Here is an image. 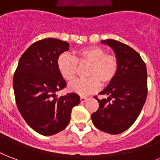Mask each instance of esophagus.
<instances>
[{"label": "esophagus", "instance_id": "1", "mask_svg": "<svg viewBox=\"0 0 160 160\" xmlns=\"http://www.w3.org/2000/svg\"><path fill=\"white\" fill-rule=\"evenodd\" d=\"M87 100L86 96H80V102H85Z\"/></svg>", "mask_w": 160, "mask_h": 160}]
</instances>
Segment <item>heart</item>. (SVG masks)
I'll return each instance as SVG.
<instances>
[{
  "label": "heart",
  "mask_w": 160,
  "mask_h": 160,
  "mask_svg": "<svg viewBox=\"0 0 160 160\" xmlns=\"http://www.w3.org/2000/svg\"><path fill=\"white\" fill-rule=\"evenodd\" d=\"M78 63L90 64L88 79L78 80L69 85V91L82 96L96 92L102 83H109L118 74L119 64L114 55L107 54L103 48L96 46L80 49L76 57L64 53L59 55L57 62L58 72L67 81H73L76 77Z\"/></svg>",
  "instance_id": "heart-1"
}]
</instances>
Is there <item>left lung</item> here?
Returning a JSON list of instances; mask_svg holds the SVG:
<instances>
[{"mask_svg":"<svg viewBox=\"0 0 160 160\" xmlns=\"http://www.w3.org/2000/svg\"><path fill=\"white\" fill-rule=\"evenodd\" d=\"M102 43L112 48L119 68L115 78L100 92L107 99L99 100V108L92 113L91 120L96 128L110 134H119L134 123L145 103L147 68L133 48L113 39L102 40Z\"/></svg>","mask_w":160,"mask_h":160,"instance_id":"1","label":"left lung"}]
</instances>
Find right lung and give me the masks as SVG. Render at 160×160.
<instances>
[{
    "mask_svg": "<svg viewBox=\"0 0 160 160\" xmlns=\"http://www.w3.org/2000/svg\"><path fill=\"white\" fill-rule=\"evenodd\" d=\"M69 46L56 38L35 42L21 56L13 77L16 103L21 115L34 131L44 136L64 130L70 122L72 108L80 102L76 93L60 97L55 95L66 86L57 62L61 53L69 50Z\"/></svg>",
    "mask_w": 160,
    "mask_h": 160,
    "instance_id": "right-lung-1",
    "label": "right lung"
}]
</instances>
